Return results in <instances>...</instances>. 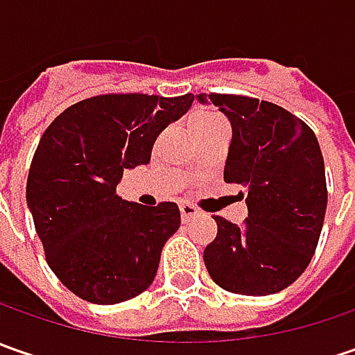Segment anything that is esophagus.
I'll return each mask as SVG.
<instances>
[{"mask_svg":"<svg viewBox=\"0 0 355 355\" xmlns=\"http://www.w3.org/2000/svg\"><path fill=\"white\" fill-rule=\"evenodd\" d=\"M180 211H182V219H184V221H189V219L198 217L199 213H201L193 203H187V201H184V203L180 205Z\"/></svg>","mask_w":355,"mask_h":355,"instance_id":"esophagus-1","label":"esophagus"}]
</instances>
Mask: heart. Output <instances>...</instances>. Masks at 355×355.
<instances>
[{"label": "heart", "mask_w": 355, "mask_h": 355, "mask_svg": "<svg viewBox=\"0 0 355 355\" xmlns=\"http://www.w3.org/2000/svg\"><path fill=\"white\" fill-rule=\"evenodd\" d=\"M215 122H221V118L217 116L215 112L199 110V112H193V114L189 116L187 126H189V132H191V134H196V132H201V130H205L207 126L215 124Z\"/></svg>", "instance_id": "1"}]
</instances>
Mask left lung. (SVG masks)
<instances>
[{
	"mask_svg": "<svg viewBox=\"0 0 355 355\" xmlns=\"http://www.w3.org/2000/svg\"><path fill=\"white\" fill-rule=\"evenodd\" d=\"M231 122L223 180L247 189L249 217L215 215L217 237L203 261L229 293L266 296L298 279L320 239L328 189L316 134L282 106L241 94H198Z\"/></svg>",
	"mask_w": 355,
	"mask_h": 355,
	"instance_id": "8db88e82",
	"label": "left lung"
}]
</instances>
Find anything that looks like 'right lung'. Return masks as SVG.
<instances>
[{"instance_id": "obj_1", "label": "right lung", "mask_w": 355, "mask_h": 355, "mask_svg": "<svg viewBox=\"0 0 355 355\" xmlns=\"http://www.w3.org/2000/svg\"><path fill=\"white\" fill-rule=\"evenodd\" d=\"M193 94H98L69 106L43 132L27 175V205L51 270L92 304L144 293L166 241L180 229L171 201L156 207L116 196L124 170L150 162L159 132Z\"/></svg>"}]
</instances>
